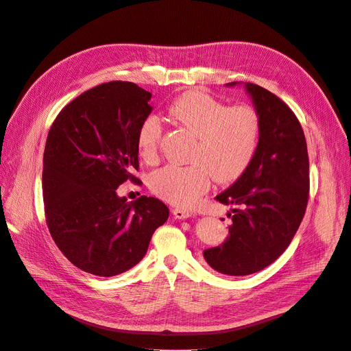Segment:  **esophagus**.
I'll return each mask as SVG.
<instances>
[{
    "label": "esophagus",
    "mask_w": 351,
    "mask_h": 351,
    "mask_svg": "<svg viewBox=\"0 0 351 351\" xmlns=\"http://www.w3.org/2000/svg\"><path fill=\"white\" fill-rule=\"evenodd\" d=\"M172 213H173V216H175L176 219H188V217H191V216H192V213H191L189 210L180 209V208H175Z\"/></svg>",
    "instance_id": "esophagus-1"
}]
</instances>
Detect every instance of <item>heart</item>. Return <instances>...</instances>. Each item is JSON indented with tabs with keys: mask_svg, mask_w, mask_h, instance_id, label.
<instances>
[{
	"mask_svg": "<svg viewBox=\"0 0 351 351\" xmlns=\"http://www.w3.org/2000/svg\"><path fill=\"white\" fill-rule=\"evenodd\" d=\"M168 115L186 128L196 142L191 165H166L151 175L155 195L180 208H193L212 178L219 183L233 182L250 166L262 138V119L249 105H234L200 90H189L173 99ZM163 123L158 115H147L138 129V151L142 159H158Z\"/></svg>",
	"mask_w": 351,
	"mask_h": 351,
	"instance_id": "1",
	"label": "heart"
}]
</instances>
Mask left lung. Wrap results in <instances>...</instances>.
Instances as JSON below:
<instances>
[{"mask_svg": "<svg viewBox=\"0 0 351 351\" xmlns=\"http://www.w3.org/2000/svg\"><path fill=\"white\" fill-rule=\"evenodd\" d=\"M230 82L229 85H234ZM262 119V138L246 172L215 199L234 205L229 237L204 252L219 273L246 276L271 265L296 234L308 200V155L303 128L270 90L246 84Z\"/></svg>", "mask_w": 351, "mask_h": 351, "instance_id": "left-lung-1", "label": "left lung"}]
</instances>
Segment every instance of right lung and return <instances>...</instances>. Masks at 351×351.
Returning a JSON list of instances; mask_svg holds the SVG:
<instances>
[{
	"instance_id": "right-lung-1",
	"label": "right lung",
	"mask_w": 351,
	"mask_h": 351,
	"mask_svg": "<svg viewBox=\"0 0 351 351\" xmlns=\"http://www.w3.org/2000/svg\"><path fill=\"white\" fill-rule=\"evenodd\" d=\"M151 97L134 82L101 84L65 105L48 132L47 226L62 254L86 273L110 278L134 267L169 217L156 197L126 202L117 193L126 180L139 185L138 129L151 114Z\"/></svg>"
}]
</instances>
